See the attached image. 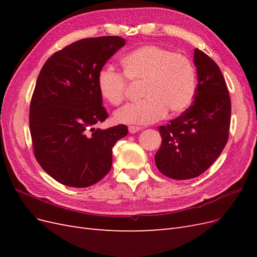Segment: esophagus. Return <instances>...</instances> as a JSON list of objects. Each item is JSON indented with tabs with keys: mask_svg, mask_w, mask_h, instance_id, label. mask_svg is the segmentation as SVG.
Instances as JSON below:
<instances>
[{
	"mask_svg": "<svg viewBox=\"0 0 257 257\" xmlns=\"http://www.w3.org/2000/svg\"><path fill=\"white\" fill-rule=\"evenodd\" d=\"M139 131H142V127L141 126H130L128 127V132L131 134H135V133H137V132H139Z\"/></svg>",
	"mask_w": 257,
	"mask_h": 257,
	"instance_id": "obj_1",
	"label": "esophagus"
}]
</instances>
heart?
<instances>
[{
  "label": "heart",
  "mask_w": 257,
  "mask_h": 257,
  "mask_svg": "<svg viewBox=\"0 0 257 257\" xmlns=\"http://www.w3.org/2000/svg\"><path fill=\"white\" fill-rule=\"evenodd\" d=\"M123 72L104 66L97 74L100 96L110 105L125 97L128 81L143 82L142 100L121 107L114 120L123 124H149L162 119L169 110L176 114L191 106L196 93V72L182 54L155 45H147L125 54Z\"/></svg>",
  "instance_id": "heart-1"
}]
</instances>
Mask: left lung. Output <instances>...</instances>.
I'll use <instances>...</instances> for the list:
<instances>
[{"instance_id": "left-lung-1", "label": "left lung", "mask_w": 257, "mask_h": 257, "mask_svg": "<svg viewBox=\"0 0 257 257\" xmlns=\"http://www.w3.org/2000/svg\"><path fill=\"white\" fill-rule=\"evenodd\" d=\"M197 88L193 105L159 127L162 145L154 157L160 172L175 180L198 177L213 164L228 141L230 97L221 69L194 50Z\"/></svg>"}]
</instances>
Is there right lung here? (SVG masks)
Wrapping results in <instances>:
<instances>
[{
  "instance_id": "add662e5",
  "label": "right lung",
  "mask_w": 257,
  "mask_h": 257,
  "mask_svg": "<svg viewBox=\"0 0 257 257\" xmlns=\"http://www.w3.org/2000/svg\"><path fill=\"white\" fill-rule=\"evenodd\" d=\"M124 45L120 36L77 41L53 53L38 75L29 116L34 155L62 184L87 188L98 182L111 168L114 144L127 135L124 124L95 128L108 116L98 71Z\"/></svg>"
}]
</instances>
